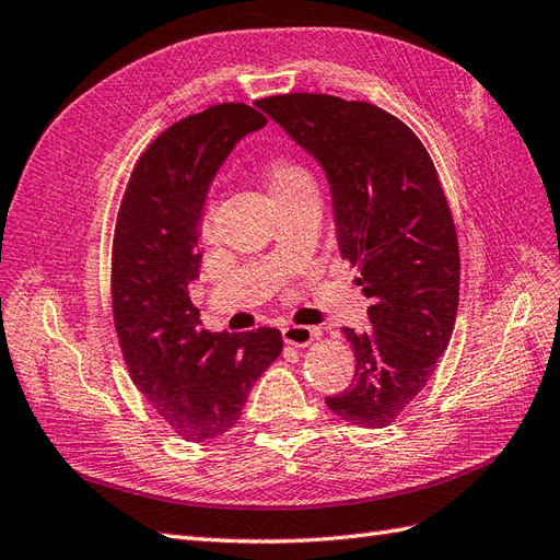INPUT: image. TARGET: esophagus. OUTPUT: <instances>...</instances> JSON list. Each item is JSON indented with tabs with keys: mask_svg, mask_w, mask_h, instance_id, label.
I'll return each mask as SVG.
<instances>
[{
	"mask_svg": "<svg viewBox=\"0 0 560 560\" xmlns=\"http://www.w3.org/2000/svg\"><path fill=\"white\" fill-rule=\"evenodd\" d=\"M315 337H317V331L313 327H306V325H287L282 329L284 343L299 346V349H301V346H308Z\"/></svg>",
	"mask_w": 560,
	"mask_h": 560,
	"instance_id": "34e87169",
	"label": "esophagus"
}]
</instances>
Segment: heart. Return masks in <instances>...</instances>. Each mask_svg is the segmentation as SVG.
<instances>
[{"instance_id": "heart-1", "label": "heart", "mask_w": 560, "mask_h": 560, "mask_svg": "<svg viewBox=\"0 0 560 560\" xmlns=\"http://www.w3.org/2000/svg\"><path fill=\"white\" fill-rule=\"evenodd\" d=\"M306 184H311L308 174L301 170L299 164H294L290 160L276 158V160H270L266 164V188H268L270 195H276V192L287 190V188H294V186H306ZM200 233H202V237H209L211 233H214V214H211L209 207L205 209V214H202Z\"/></svg>"}]
</instances>
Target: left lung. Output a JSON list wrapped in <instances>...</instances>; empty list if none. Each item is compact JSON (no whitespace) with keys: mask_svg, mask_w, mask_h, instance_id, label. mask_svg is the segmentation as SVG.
<instances>
[{"mask_svg":"<svg viewBox=\"0 0 560 560\" xmlns=\"http://www.w3.org/2000/svg\"><path fill=\"white\" fill-rule=\"evenodd\" d=\"M256 108L323 167L339 252L372 304L368 331L343 327L353 382L325 402L384 429L427 386L457 320L459 245L441 180L415 131L372 103L284 94Z\"/></svg>","mask_w":560,"mask_h":560,"instance_id":"left-lung-1","label":"left lung"}]
</instances>
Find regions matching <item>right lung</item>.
Here are the masks:
<instances>
[{
  "label": "right lung",
  "instance_id": "1",
  "mask_svg": "<svg viewBox=\"0 0 560 560\" xmlns=\"http://www.w3.org/2000/svg\"><path fill=\"white\" fill-rule=\"evenodd\" d=\"M268 119L245 103L184 117L131 172L113 243V315L133 384L186 441L235 427L254 382L282 351L278 329L207 331L198 280L200 221L211 180L240 139Z\"/></svg>",
  "mask_w": 560,
  "mask_h": 560
}]
</instances>
